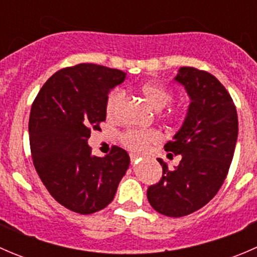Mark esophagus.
<instances>
[{"instance_id": "obj_1", "label": "esophagus", "mask_w": 257, "mask_h": 257, "mask_svg": "<svg viewBox=\"0 0 257 257\" xmlns=\"http://www.w3.org/2000/svg\"><path fill=\"white\" fill-rule=\"evenodd\" d=\"M131 160H132V163H138L139 155H137V154H131Z\"/></svg>"}]
</instances>
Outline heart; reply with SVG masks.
Wrapping results in <instances>:
<instances>
[{
    "mask_svg": "<svg viewBox=\"0 0 257 257\" xmlns=\"http://www.w3.org/2000/svg\"><path fill=\"white\" fill-rule=\"evenodd\" d=\"M141 93L154 109L160 110L169 104L172 100V93L158 83H145L141 87ZM124 100V92L121 89H114L109 93L105 102V114L109 119L118 116ZM162 141V136L157 131H138L132 129L121 136V142L128 149L133 152L145 153L150 147Z\"/></svg>",
    "mask_w": 257,
    "mask_h": 257,
    "instance_id": "obj_1",
    "label": "heart"
}]
</instances>
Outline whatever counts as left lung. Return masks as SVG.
<instances>
[{"mask_svg": "<svg viewBox=\"0 0 257 257\" xmlns=\"http://www.w3.org/2000/svg\"><path fill=\"white\" fill-rule=\"evenodd\" d=\"M175 82L185 88L190 104L173 141L165 144L168 155H181L174 170L158 158L163 177L148 188L153 209L180 217L201 209L221 188L237 141V113L224 85L205 71L181 67Z\"/></svg>", "mask_w": 257, "mask_h": 257, "instance_id": "obj_1", "label": "left lung"}]
</instances>
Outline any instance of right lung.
I'll return each mask as SVG.
<instances>
[{
    "label": "right lung",
    "instance_id": "obj_1",
    "mask_svg": "<svg viewBox=\"0 0 257 257\" xmlns=\"http://www.w3.org/2000/svg\"><path fill=\"white\" fill-rule=\"evenodd\" d=\"M126 73L93 63L56 72L38 92L30 114L33 165L52 196L78 214L109 205L131 158L119 147L99 158L88 145L105 120V102Z\"/></svg>",
    "mask_w": 257,
    "mask_h": 257
}]
</instances>
